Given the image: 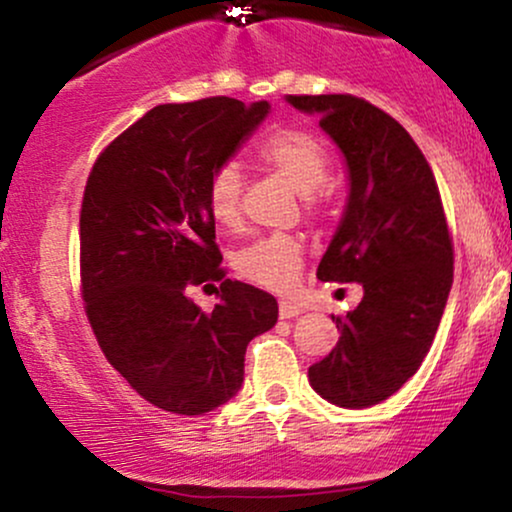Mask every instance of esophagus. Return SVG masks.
<instances>
[{"instance_id": "34e87169", "label": "esophagus", "mask_w": 512, "mask_h": 512, "mask_svg": "<svg viewBox=\"0 0 512 512\" xmlns=\"http://www.w3.org/2000/svg\"><path fill=\"white\" fill-rule=\"evenodd\" d=\"M303 310H301V305H296V303H289V301H281L279 303V315L284 317H296V315H301Z\"/></svg>"}]
</instances>
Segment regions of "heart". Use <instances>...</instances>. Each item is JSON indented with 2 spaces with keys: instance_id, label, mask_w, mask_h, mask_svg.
Returning a JSON list of instances; mask_svg holds the SVG:
<instances>
[{
  "instance_id": "heart-1",
  "label": "heart",
  "mask_w": 512,
  "mask_h": 512,
  "mask_svg": "<svg viewBox=\"0 0 512 512\" xmlns=\"http://www.w3.org/2000/svg\"><path fill=\"white\" fill-rule=\"evenodd\" d=\"M255 158L264 170L279 175L293 190L301 192L303 211L310 219H322L330 211V154L315 134L279 127L255 146ZM207 209L216 226L226 231H236L243 223V175L231 163H223L211 173ZM233 264L238 274L252 284L276 293H289L301 274L303 245L289 233H269L240 248Z\"/></svg>"
}]
</instances>
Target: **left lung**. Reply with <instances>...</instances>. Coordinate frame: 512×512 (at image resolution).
<instances>
[{"label": "left lung", "instance_id": "obj_1", "mask_svg": "<svg viewBox=\"0 0 512 512\" xmlns=\"http://www.w3.org/2000/svg\"><path fill=\"white\" fill-rule=\"evenodd\" d=\"M339 144L351 192L317 279L363 286L356 310L332 315L339 342L308 368L337 407L378 404L416 373L431 349L452 286L455 248L438 182L395 117L349 93L289 96Z\"/></svg>", "mask_w": 512, "mask_h": 512}]
</instances>
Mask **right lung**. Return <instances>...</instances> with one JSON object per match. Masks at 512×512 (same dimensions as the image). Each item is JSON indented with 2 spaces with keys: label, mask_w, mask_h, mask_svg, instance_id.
Returning a JSON list of instances; mask_svg holds the SVG:
<instances>
[{
  "label": "right lung",
  "mask_w": 512,
  "mask_h": 512,
  "mask_svg": "<svg viewBox=\"0 0 512 512\" xmlns=\"http://www.w3.org/2000/svg\"><path fill=\"white\" fill-rule=\"evenodd\" d=\"M267 113V101L228 96L156 105L88 173L79 214L88 325L132 390L170 414H207L236 395L250 339L279 315L274 296L226 279L207 209L211 173ZM214 280L220 303L207 314L186 289Z\"/></svg>",
  "instance_id": "1"
}]
</instances>
